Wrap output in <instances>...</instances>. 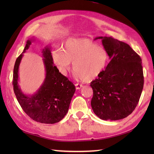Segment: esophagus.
Masks as SVG:
<instances>
[{
	"label": "esophagus",
	"instance_id": "esophagus-1",
	"mask_svg": "<svg viewBox=\"0 0 154 154\" xmlns=\"http://www.w3.org/2000/svg\"><path fill=\"white\" fill-rule=\"evenodd\" d=\"M75 87H76V89H80L81 88L83 87V85L79 84V83H76V84L75 85Z\"/></svg>",
	"mask_w": 154,
	"mask_h": 154
}]
</instances>
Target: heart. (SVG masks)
I'll return each mask as SVG.
<instances>
[{"mask_svg":"<svg viewBox=\"0 0 154 154\" xmlns=\"http://www.w3.org/2000/svg\"><path fill=\"white\" fill-rule=\"evenodd\" d=\"M109 59L105 48L87 38L68 39L64 50L57 49L53 54L54 63L62 74L66 75L72 62L75 79L86 81L99 77L105 69Z\"/></svg>","mask_w":154,"mask_h":154,"instance_id":"obj_1","label":"heart"}]
</instances>
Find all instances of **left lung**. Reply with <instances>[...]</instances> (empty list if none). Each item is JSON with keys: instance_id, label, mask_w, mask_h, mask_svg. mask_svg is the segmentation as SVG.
<instances>
[{"instance_id": "left-lung-1", "label": "left lung", "mask_w": 154, "mask_h": 154, "mask_svg": "<svg viewBox=\"0 0 154 154\" xmlns=\"http://www.w3.org/2000/svg\"><path fill=\"white\" fill-rule=\"evenodd\" d=\"M110 61L99 77L91 83V107L104 120L123 119L138 104L143 87L142 59L128 44L112 37L100 36Z\"/></svg>"}]
</instances>
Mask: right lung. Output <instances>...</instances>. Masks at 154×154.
I'll list each match as a JSON object with an SVG mask.
<instances>
[{"label": "right lung", "mask_w": 154, "mask_h": 154, "mask_svg": "<svg viewBox=\"0 0 154 154\" xmlns=\"http://www.w3.org/2000/svg\"><path fill=\"white\" fill-rule=\"evenodd\" d=\"M32 42V39L27 40L22 54L16 60L12 81L14 92L22 109L32 120L44 124L57 123L67 113L75 87L54 65L51 48L46 46L42 51L45 70L43 83L37 92L32 95L22 92L18 85L19 65L23 54Z\"/></svg>", "instance_id": "obj_1"}]
</instances>
